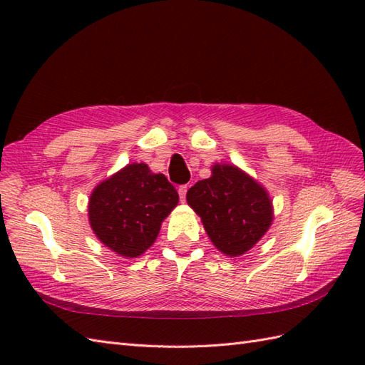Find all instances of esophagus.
I'll return each instance as SVG.
<instances>
[{"label":"esophagus","mask_w":365,"mask_h":365,"mask_svg":"<svg viewBox=\"0 0 365 365\" xmlns=\"http://www.w3.org/2000/svg\"><path fill=\"white\" fill-rule=\"evenodd\" d=\"M187 191H188L187 185H182V187H178V196H180L182 202H185V197H187Z\"/></svg>","instance_id":"esophagus-1"}]
</instances>
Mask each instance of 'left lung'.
<instances>
[{"mask_svg": "<svg viewBox=\"0 0 365 365\" xmlns=\"http://www.w3.org/2000/svg\"><path fill=\"white\" fill-rule=\"evenodd\" d=\"M187 202L216 250L229 257L250 251L274 220L267 188L229 163H215L212 175L188 190Z\"/></svg>", "mask_w": 365, "mask_h": 365, "instance_id": "8db88e82", "label": "left lung"}]
</instances>
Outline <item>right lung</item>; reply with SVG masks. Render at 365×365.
Here are the masks:
<instances>
[{"mask_svg":"<svg viewBox=\"0 0 365 365\" xmlns=\"http://www.w3.org/2000/svg\"><path fill=\"white\" fill-rule=\"evenodd\" d=\"M178 204L165 174L131 163L92 190L88 216L96 237L127 259L143 255L157 240L161 222Z\"/></svg>","mask_w":365,"mask_h":365,"instance_id":"add662e5","label":"right lung"}]
</instances>
